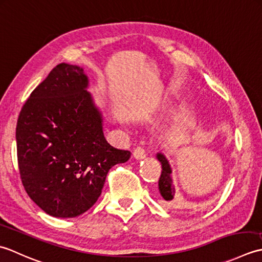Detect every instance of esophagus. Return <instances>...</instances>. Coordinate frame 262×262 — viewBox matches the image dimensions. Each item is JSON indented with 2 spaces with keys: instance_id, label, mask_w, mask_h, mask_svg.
<instances>
[{
  "instance_id": "esophagus-1",
  "label": "esophagus",
  "mask_w": 262,
  "mask_h": 262,
  "mask_svg": "<svg viewBox=\"0 0 262 262\" xmlns=\"http://www.w3.org/2000/svg\"><path fill=\"white\" fill-rule=\"evenodd\" d=\"M133 156H135V158H137V159H143L147 156L146 149L142 147H137L135 149V151H133Z\"/></svg>"
}]
</instances>
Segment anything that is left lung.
Segmentation results:
<instances>
[{
  "instance_id": "8db88e82",
  "label": "left lung",
  "mask_w": 262,
  "mask_h": 262,
  "mask_svg": "<svg viewBox=\"0 0 262 262\" xmlns=\"http://www.w3.org/2000/svg\"><path fill=\"white\" fill-rule=\"evenodd\" d=\"M156 157L162 164V174L158 181V189L159 193H161L163 200L167 204H172L175 195V186L173 184V178H172V167L165 157L163 152H158Z\"/></svg>"
}]
</instances>
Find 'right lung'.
<instances>
[{"mask_svg": "<svg viewBox=\"0 0 262 262\" xmlns=\"http://www.w3.org/2000/svg\"><path fill=\"white\" fill-rule=\"evenodd\" d=\"M83 69L61 63L30 94L15 139L24 188L46 213L72 218L90 209L108 170L131 152L113 147Z\"/></svg>", "mask_w": 262, "mask_h": 262, "instance_id": "obj_1", "label": "right lung"}]
</instances>
